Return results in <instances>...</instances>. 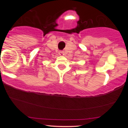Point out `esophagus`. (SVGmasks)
<instances>
[{"instance_id": "esophagus-1", "label": "esophagus", "mask_w": 128, "mask_h": 128, "mask_svg": "<svg viewBox=\"0 0 128 128\" xmlns=\"http://www.w3.org/2000/svg\"><path fill=\"white\" fill-rule=\"evenodd\" d=\"M64 52H63V51H60V52H59V55H64Z\"/></svg>"}]
</instances>
